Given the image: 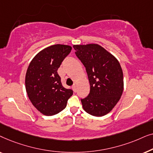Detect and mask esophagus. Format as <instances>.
I'll list each match as a JSON object with an SVG mask.
<instances>
[{
  "instance_id": "34e87169",
  "label": "esophagus",
  "mask_w": 153,
  "mask_h": 153,
  "mask_svg": "<svg viewBox=\"0 0 153 153\" xmlns=\"http://www.w3.org/2000/svg\"><path fill=\"white\" fill-rule=\"evenodd\" d=\"M72 89H73V91H74V92H76V85H72Z\"/></svg>"
}]
</instances>
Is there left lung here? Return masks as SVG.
Returning a JSON list of instances; mask_svg holds the SVG:
<instances>
[{"mask_svg":"<svg viewBox=\"0 0 153 153\" xmlns=\"http://www.w3.org/2000/svg\"><path fill=\"white\" fill-rule=\"evenodd\" d=\"M73 47L85 66L91 85L89 95L81 100L83 109L92 116H103L114 108L123 94L120 65L114 56L97 44Z\"/></svg>","mask_w":153,"mask_h":153,"instance_id":"8db88e82","label":"left lung"}]
</instances>
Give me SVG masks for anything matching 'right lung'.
<instances>
[{
    "mask_svg": "<svg viewBox=\"0 0 153 153\" xmlns=\"http://www.w3.org/2000/svg\"><path fill=\"white\" fill-rule=\"evenodd\" d=\"M71 50L69 45L50 46L39 51L27 69L26 93L33 105L45 116H53L63 110L73 95L72 90L62 86L57 72Z\"/></svg>",
    "mask_w": 153,
    "mask_h": 153,
    "instance_id": "add662e5",
    "label": "right lung"
}]
</instances>
